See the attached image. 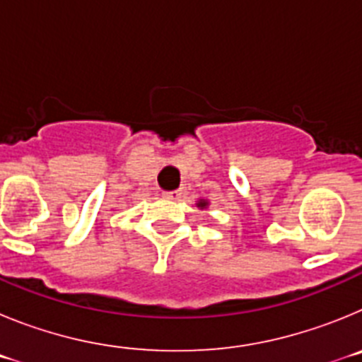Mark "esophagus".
Listing matches in <instances>:
<instances>
[{
	"label": "esophagus",
	"instance_id": "1",
	"mask_svg": "<svg viewBox=\"0 0 362 362\" xmlns=\"http://www.w3.org/2000/svg\"><path fill=\"white\" fill-rule=\"evenodd\" d=\"M163 197L168 201H177L179 197H181V192L179 190H174V192H163Z\"/></svg>",
	"mask_w": 362,
	"mask_h": 362
}]
</instances>
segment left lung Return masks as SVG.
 I'll return each instance as SVG.
<instances>
[{"mask_svg": "<svg viewBox=\"0 0 362 362\" xmlns=\"http://www.w3.org/2000/svg\"><path fill=\"white\" fill-rule=\"evenodd\" d=\"M199 206H206V203H204V201H199Z\"/></svg>", "mask_w": 362, "mask_h": 362, "instance_id": "obj_1", "label": "left lung"}]
</instances>
